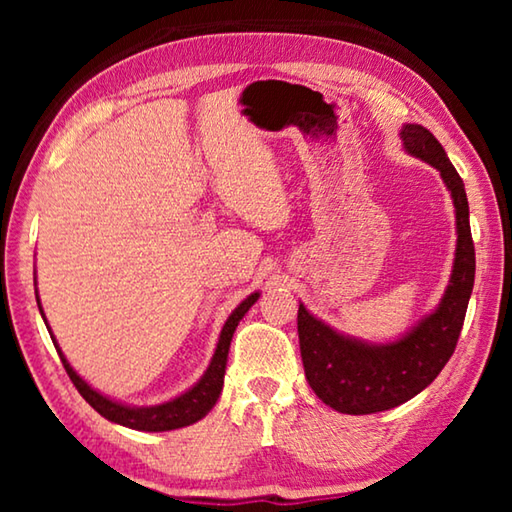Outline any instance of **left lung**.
<instances>
[{
    "label": "left lung",
    "mask_w": 512,
    "mask_h": 512,
    "mask_svg": "<svg viewBox=\"0 0 512 512\" xmlns=\"http://www.w3.org/2000/svg\"><path fill=\"white\" fill-rule=\"evenodd\" d=\"M406 153L429 162L452 194L456 210L454 268L440 305L393 343H363L336 332L298 307V339L309 386L339 413L368 415L395 409L440 375L461 336L474 287V241L465 185L440 142L420 124L402 126Z\"/></svg>",
    "instance_id": "1"
}]
</instances>
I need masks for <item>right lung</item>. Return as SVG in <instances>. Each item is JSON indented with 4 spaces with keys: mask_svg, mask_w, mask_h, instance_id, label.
I'll use <instances>...</instances> for the list:
<instances>
[{
    "mask_svg": "<svg viewBox=\"0 0 512 512\" xmlns=\"http://www.w3.org/2000/svg\"><path fill=\"white\" fill-rule=\"evenodd\" d=\"M36 298H38V293H36ZM257 298H259L257 291L250 293V296L241 302L235 311H232L228 320H225L221 336H219V343H216L214 357L210 361V366H207V370L203 372V377L198 379L196 384L189 388V391H185L183 395L173 397V400L164 402V404H155V406H128V404L110 400V397L101 395L99 391H94L88 381L81 379L79 375H76V370L69 366L65 354L58 348L54 334H51V341H54L58 357H60V361H63V366L67 370L69 379H72V384L76 386V391H79L83 395V400L88 402L94 411L101 413L103 418L115 422V424H121V427L137 429V431H171V429L189 427V424L198 422L212 411V406L216 404V400H219V395L223 391V375H225V363H228V350H230L232 334H235L239 320L246 316V311L255 305ZM38 307H40V298H38ZM40 314H42V307H40ZM42 318H45V314H42ZM45 323H47V318H45Z\"/></svg>",
    "mask_w": 512,
    "mask_h": 512,
    "instance_id": "obj_1",
    "label": "right lung"
}]
</instances>
